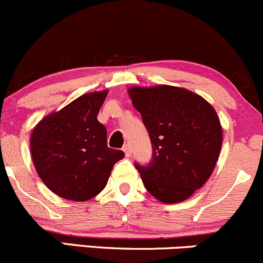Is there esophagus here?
<instances>
[{
  "label": "esophagus",
  "instance_id": "1",
  "mask_svg": "<svg viewBox=\"0 0 263 263\" xmlns=\"http://www.w3.org/2000/svg\"><path fill=\"white\" fill-rule=\"evenodd\" d=\"M123 151H124V155H126L127 157L131 156V147H129V145L127 143V145L123 146Z\"/></svg>",
  "mask_w": 263,
  "mask_h": 263
}]
</instances>
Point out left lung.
<instances>
[{
    "label": "left lung",
    "mask_w": 263,
    "mask_h": 263,
    "mask_svg": "<svg viewBox=\"0 0 263 263\" xmlns=\"http://www.w3.org/2000/svg\"><path fill=\"white\" fill-rule=\"evenodd\" d=\"M128 95L153 145L150 164H135L143 185L162 203L186 200L211 178L219 157L217 112L203 97L173 85L131 87Z\"/></svg>",
    "instance_id": "1"
}]
</instances>
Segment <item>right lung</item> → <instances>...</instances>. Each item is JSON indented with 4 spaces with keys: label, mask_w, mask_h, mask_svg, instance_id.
I'll use <instances>...</instances> for the list:
<instances>
[{
    "label": "right lung",
    "mask_w": 263,
    "mask_h": 263,
    "mask_svg": "<svg viewBox=\"0 0 263 263\" xmlns=\"http://www.w3.org/2000/svg\"><path fill=\"white\" fill-rule=\"evenodd\" d=\"M107 90L83 95L44 117L31 132L36 173L59 197L74 201L95 198L106 187L124 153L107 146V129L97 116Z\"/></svg>",
    "instance_id": "obj_1"
}]
</instances>
